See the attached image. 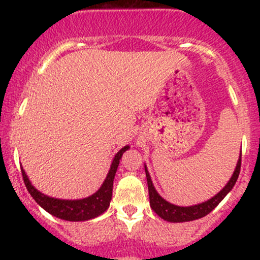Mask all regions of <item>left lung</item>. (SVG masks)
I'll return each mask as SVG.
<instances>
[{
	"instance_id": "1",
	"label": "left lung",
	"mask_w": 260,
	"mask_h": 260,
	"mask_svg": "<svg viewBox=\"0 0 260 260\" xmlns=\"http://www.w3.org/2000/svg\"><path fill=\"white\" fill-rule=\"evenodd\" d=\"M241 156L240 155L237 161V165L232 174L231 178H230L226 186L220 190L217 194H215L213 198L208 199V201L199 203V204L190 205V207H180V205H175L172 203H169L168 201L161 197L159 193L155 189L153 181H151L150 175L147 169V165H144L145 169V175H147V181H148V189H149V199H150V207L155 213L159 215L161 219L166 220L169 222H186V221H193V220L201 219L208 215L210 211H213L214 209L217 207L220 202L228 196V193L235 186L236 181H237L238 175H240L241 170Z\"/></svg>"
}]
</instances>
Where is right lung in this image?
<instances>
[{"instance_id":"right-lung-1","label":"right lung","mask_w":260,"mask_h":260,"mask_svg":"<svg viewBox=\"0 0 260 260\" xmlns=\"http://www.w3.org/2000/svg\"><path fill=\"white\" fill-rule=\"evenodd\" d=\"M128 149H129V145H126L115 155L104 183L94 194L86 197V198L70 201V199H58L45 196L44 193L39 192L37 188L32 186L22 168L23 180H24L26 189L35 199V202L51 215L58 217V219L67 220V221H85V220L94 219V217H98L105 213L107 208L110 207V202L112 198L113 178H115L116 171L120 165L122 155Z\"/></svg>"}]
</instances>
